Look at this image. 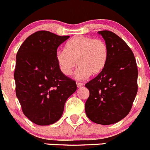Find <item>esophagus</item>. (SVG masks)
<instances>
[{
  "instance_id": "obj_1",
  "label": "esophagus",
  "mask_w": 150,
  "mask_h": 150,
  "mask_svg": "<svg viewBox=\"0 0 150 150\" xmlns=\"http://www.w3.org/2000/svg\"><path fill=\"white\" fill-rule=\"evenodd\" d=\"M76 85H77V86H78V88H81L82 86H83V83H79V82H77V83H76Z\"/></svg>"
}]
</instances>
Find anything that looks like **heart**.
Returning <instances> with one entry per match:
<instances>
[{
    "mask_svg": "<svg viewBox=\"0 0 150 150\" xmlns=\"http://www.w3.org/2000/svg\"><path fill=\"white\" fill-rule=\"evenodd\" d=\"M108 58V47L103 40L85 36L72 38L66 44L65 50H59L56 54L59 70L66 76L73 73L78 64L75 78L78 80L100 73Z\"/></svg>",
    "mask_w": 150,
    "mask_h": 150,
    "instance_id": "heart-1",
    "label": "heart"
}]
</instances>
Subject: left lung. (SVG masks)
Listing matches in <instances>:
<instances>
[{"label":"left lung","mask_w":150,"mask_h":150,"mask_svg":"<svg viewBox=\"0 0 150 150\" xmlns=\"http://www.w3.org/2000/svg\"><path fill=\"white\" fill-rule=\"evenodd\" d=\"M108 47L105 67L86 84L90 96L85 104L88 119L109 125L128 115L137 93L138 70L134 55L127 44L112 31H98Z\"/></svg>","instance_id":"1"}]
</instances>
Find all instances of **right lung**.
<instances>
[{"mask_svg":"<svg viewBox=\"0 0 150 150\" xmlns=\"http://www.w3.org/2000/svg\"><path fill=\"white\" fill-rule=\"evenodd\" d=\"M69 37L37 31L27 37L17 52L16 94L23 114L37 125L59 120L66 100L77 90L75 80L63 75L56 59L57 47Z\"/></svg>","mask_w":150,"mask_h":150,"instance_id":"add662e5","label":"right lung"}]
</instances>
